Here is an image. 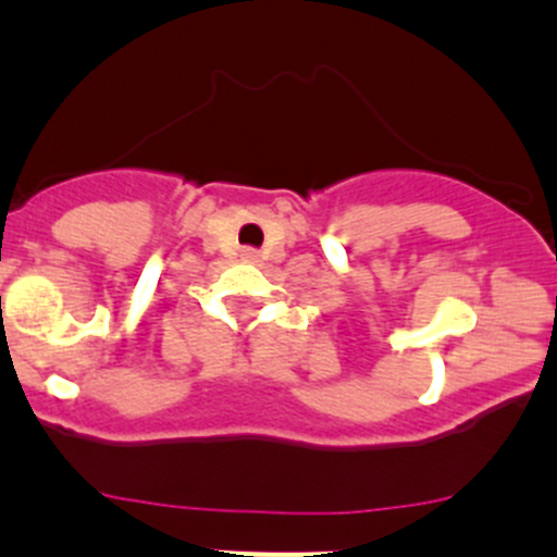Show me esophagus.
<instances>
[{"mask_svg": "<svg viewBox=\"0 0 557 557\" xmlns=\"http://www.w3.org/2000/svg\"><path fill=\"white\" fill-rule=\"evenodd\" d=\"M239 256H243L245 261H258V250H252V247H245V250L239 252Z\"/></svg>", "mask_w": 557, "mask_h": 557, "instance_id": "1", "label": "esophagus"}]
</instances>
